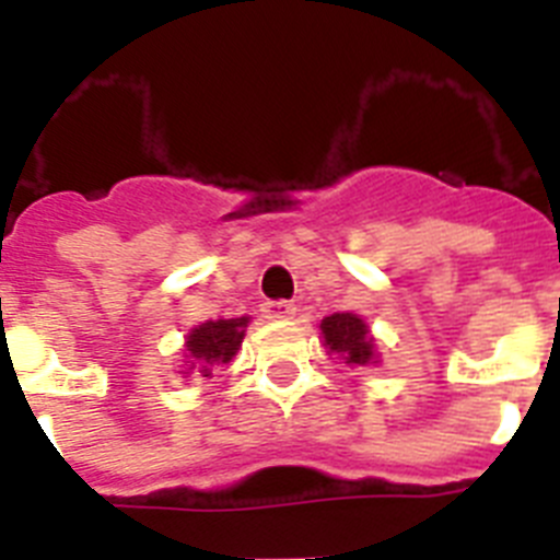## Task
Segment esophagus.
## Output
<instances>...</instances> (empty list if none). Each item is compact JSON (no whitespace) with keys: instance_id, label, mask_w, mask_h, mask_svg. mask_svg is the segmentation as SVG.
Segmentation results:
<instances>
[{"instance_id":"obj_1","label":"esophagus","mask_w":560,"mask_h":560,"mask_svg":"<svg viewBox=\"0 0 560 560\" xmlns=\"http://www.w3.org/2000/svg\"><path fill=\"white\" fill-rule=\"evenodd\" d=\"M260 311H264L266 319H291L296 314V305L285 303V300H269Z\"/></svg>"}]
</instances>
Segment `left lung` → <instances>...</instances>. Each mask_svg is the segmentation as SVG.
I'll use <instances>...</instances> for the list:
<instances>
[{
  "label": "left lung",
  "mask_w": 560,
  "mask_h": 560,
  "mask_svg": "<svg viewBox=\"0 0 560 560\" xmlns=\"http://www.w3.org/2000/svg\"><path fill=\"white\" fill-rule=\"evenodd\" d=\"M325 348L339 355L348 368H368L375 364L373 336H370L368 323L355 314H330L325 316L323 325Z\"/></svg>",
  "instance_id": "1"
}]
</instances>
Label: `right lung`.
<instances>
[{"label":"right lung","mask_w":560,"mask_h":560,"mask_svg":"<svg viewBox=\"0 0 560 560\" xmlns=\"http://www.w3.org/2000/svg\"><path fill=\"white\" fill-rule=\"evenodd\" d=\"M249 316L237 319H207L187 334L185 341V378H212V370L235 359L244 341Z\"/></svg>","instance_id":"1"}]
</instances>
